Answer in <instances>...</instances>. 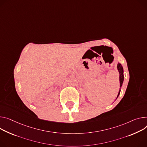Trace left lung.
Masks as SVG:
<instances>
[{
    "label": "left lung",
    "instance_id": "obj_1",
    "mask_svg": "<svg viewBox=\"0 0 147 147\" xmlns=\"http://www.w3.org/2000/svg\"><path fill=\"white\" fill-rule=\"evenodd\" d=\"M117 70L118 71V73H119V92H118V96L117 97V98L116 100L117 99V98L118 97L119 94H120V91H121V87L123 86V82H124V69H123V65L120 64V63H118L117 64Z\"/></svg>",
    "mask_w": 147,
    "mask_h": 147
}]
</instances>
